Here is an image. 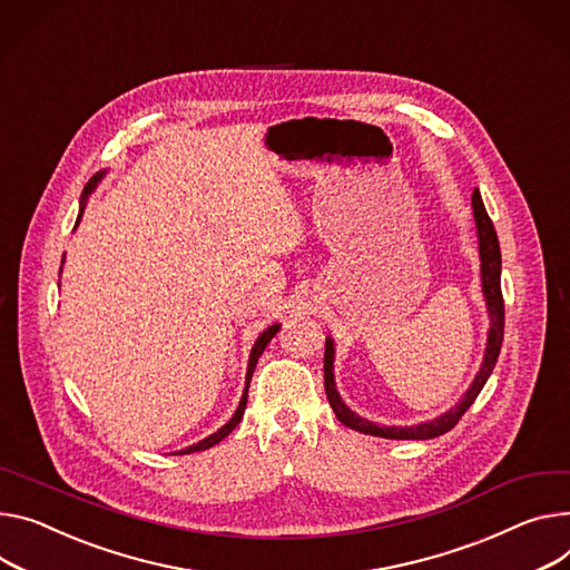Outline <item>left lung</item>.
<instances>
[{"instance_id": "left-lung-1", "label": "left lung", "mask_w": 570, "mask_h": 570, "mask_svg": "<svg viewBox=\"0 0 570 570\" xmlns=\"http://www.w3.org/2000/svg\"><path fill=\"white\" fill-rule=\"evenodd\" d=\"M472 209H474V224H476V237H479L481 287H484L487 308H489V317H491L487 354H484V363H481V367H479V374L474 376L472 385L468 387V392L461 397V402L454 409H450L448 413H443L441 417L422 422V424H413V426H385V424H376V422H370V420L356 415L352 409H346L344 402L340 400L337 390H335V379H333L335 348H333V340L326 337V348H324V387H326V397H328V404H331L335 417L344 426L354 429V431H361V433H367V435L390 438V441H429V438L443 435L450 429H454L456 422L461 420V415L476 400L481 387H484V383L489 381V376H491V372H493V367L498 363L502 337H504V298H502V287H500L502 255H500L498 233H495L491 216H489V212L484 207V200H481L476 189L472 194Z\"/></svg>"}]
</instances>
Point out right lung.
Returning <instances> with one entry per match:
<instances>
[{
    "label": "right lung",
    "instance_id": "add662e5",
    "mask_svg": "<svg viewBox=\"0 0 570 570\" xmlns=\"http://www.w3.org/2000/svg\"><path fill=\"white\" fill-rule=\"evenodd\" d=\"M102 175H105V170H100V173H96L94 178L89 180V185L83 187V194H81V207H79V216H77V224H79V218H81V212H83V203H86V198H89V194L98 187V183L102 180ZM75 224V226H77ZM278 328H281V324H274V326H269L265 333H259V337L255 340V344H253V348H250V358H248V370H246V387H244V395H242V402H239V406H237V411H235V415L218 429V431H214L212 435H207L205 441H200V443H196V445H189V448H185V450H180L178 454H191V452H203V450H209L212 445H216V443H222L224 438L239 424V420H242V415H244V411H246V402H248V385H250V376H253V370H255V365H257V358L262 356V352H265V346L272 342V337L278 333Z\"/></svg>",
    "mask_w": 570,
    "mask_h": 570
}]
</instances>
